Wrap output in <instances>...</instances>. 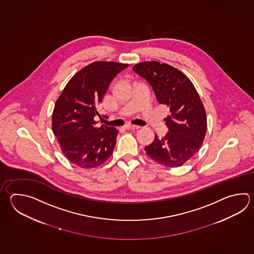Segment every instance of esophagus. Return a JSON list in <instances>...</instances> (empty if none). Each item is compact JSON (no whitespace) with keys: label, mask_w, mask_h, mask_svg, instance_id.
Segmentation results:
<instances>
[{"label":"esophagus","mask_w":254,"mask_h":254,"mask_svg":"<svg viewBox=\"0 0 254 254\" xmlns=\"http://www.w3.org/2000/svg\"><path fill=\"white\" fill-rule=\"evenodd\" d=\"M126 129H139L140 127L138 126H134V125H126L125 126Z\"/></svg>","instance_id":"1"}]
</instances>
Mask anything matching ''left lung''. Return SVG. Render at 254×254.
<instances>
[{"label": "left lung", "mask_w": 254, "mask_h": 254, "mask_svg": "<svg viewBox=\"0 0 254 254\" xmlns=\"http://www.w3.org/2000/svg\"><path fill=\"white\" fill-rule=\"evenodd\" d=\"M133 70L149 83L160 104L168 107V132L155 135L145 147L151 159L166 167H178L196 154L207 130V118L199 94L187 76L166 63H137Z\"/></svg>", "instance_id": "left-lung-1"}]
</instances>
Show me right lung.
Instances as JSON below:
<instances>
[{"label":"right lung","mask_w":254,"mask_h":254,"mask_svg":"<svg viewBox=\"0 0 254 254\" xmlns=\"http://www.w3.org/2000/svg\"><path fill=\"white\" fill-rule=\"evenodd\" d=\"M128 64L96 62L81 68L67 83L52 113V131L67 160L82 168L104 164L113 154L119 130L94 117L109 84Z\"/></svg>","instance_id":"right-lung-1"}]
</instances>
